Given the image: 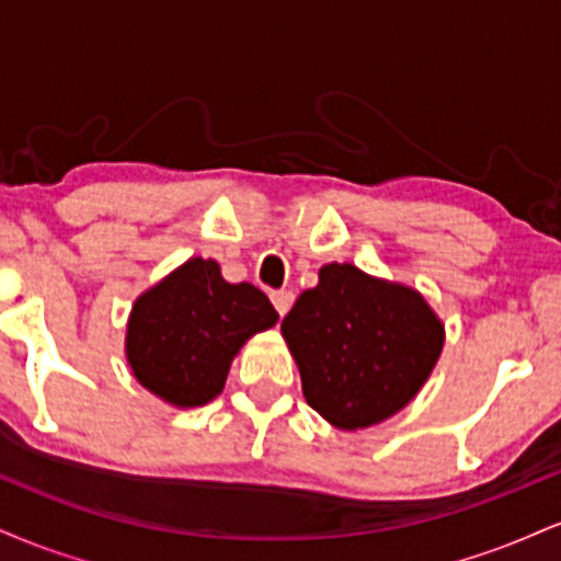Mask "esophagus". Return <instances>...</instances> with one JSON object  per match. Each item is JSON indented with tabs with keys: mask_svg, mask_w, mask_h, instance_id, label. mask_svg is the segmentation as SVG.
<instances>
[{
	"mask_svg": "<svg viewBox=\"0 0 561 561\" xmlns=\"http://www.w3.org/2000/svg\"><path fill=\"white\" fill-rule=\"evenodd\" d=\"M293 300H295V295L289 293V289H276V293H272V302H274V308L279 317H285V313L289 311V306H293Z\"/></svg>",
	"mask_w": 561,
	"mask_h": 561,
	"instance_id": "34e87169",
	"label": "esophagus"
}]
</instances>
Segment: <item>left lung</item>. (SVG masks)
Masks as SVG:
<instances>
[{
    "label": "left lung",
    "instance_id": "obj_1",
    "mask_svg": "<svg viewBox=\"0 0 561 561\" xmlns=\"http://www.w3.org/2000/svg\"><path fill=\"white\" fill-rule=\"evenodd\" d=\"M302 396L343 430L377 424L420 392L443 351V324L414 289L330 263L282 321Z\"/></svg>",
    "mask_w": 561,
    "mask_h": 561
}]
</instances>
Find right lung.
<instances>
[{
	"mask_svg": "<svg viewBox=\"0 0 561 561\" xmlns=\"http://www.w3.org/2000/svg\"><path fill=\"white\" fill-rule=\"evenodd\" d=\"M276 319L259 287L229 285L216 261L192 259L134 302L126 356L147 390L192 409L214 401L244 340Z\"/></svg>",
	"mask_w": 561,
	"mask_h": 561,
	"instance_id": "right-lung-1",
	"label": "right lung"
}]
</instances>
